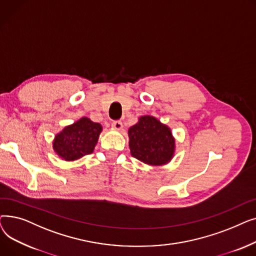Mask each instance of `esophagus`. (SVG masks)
I'll return each instance as SVG.
<instances>
[{
  "label": "esophagus",
  "instance_id": "esophagus-1",
  "mask_svg": "<svg viewBox=\"0 0 256 256\" xmlns=\"http://www.w3.org/2000/svg\"><path fill=\"white\" fill-rule=\"evenodd\" d=\"M112 126L115 130H121V128H122V122H121L120 120H115L112 122Z\"/></svg>",
  "mask_w": 256,
  "mask_h": 256
}]
</instances>
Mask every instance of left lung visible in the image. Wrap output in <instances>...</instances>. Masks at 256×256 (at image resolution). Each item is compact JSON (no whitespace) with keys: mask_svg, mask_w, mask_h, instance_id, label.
Returning a JSON list of instances; mask_svg holds the SVG:
<instances>
[{"mask_svg":"<svg viewBox=\"0 0 256 256\" xmlns=\"http://www.w3.org/2000/svg\"><path fill=\"white\" fill-rule=\"evenodd\" d=\"M130 154L150 165H164L174 152V139L170 128L154 117L143 116L128 130Z\"/></svg>","mask_w":256,"mask_h":256,"instance_id":"8db88e82","label":"left lung"}]
</instances>
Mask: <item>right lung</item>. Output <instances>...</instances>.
I'll list each match as a JSON object with an SVG mask.
<instances>
[{
  "instance_id": "1",
  "label": "right lung",
  "mask_w": 256,
  "mask_h": 256,
  "mask_svg": "<svg viewBox=\"0 0 256 256\" xmlns=\"http://www.w3.org/2000/svg\"><path fill=\"white\" fill-rule=\"evenodd\" d=\"M102 130L100 124L84 117L58 134L52 143L54 150L65 160H74L90 154Z\"/></svg>"
}]
</instances>
